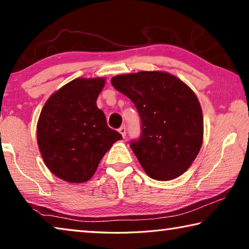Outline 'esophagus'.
<instances>
[{
    "label": "esophagus",
    "mask_w": 249,
    "mask_h": 249,
    "mask_svg": "<svg viewBox=\"0 0 249 249\" xmlns=\"http://www.w3.org/2000/svg\"><path fill=\"white\" fill-rule=\"evenodd\" d=\"M119 132L121 133L122 136L125 137L126 136V128H125V126H121L120 129H119Z\"/></svg>",
    "instance_id": "34e87169"
}]
</instances>
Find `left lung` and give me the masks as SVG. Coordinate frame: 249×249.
<instances>
[{
  "label": "left lung",
  "instance_id": "obj_1",
  "mask_svg": "<svg viewBox=\"0 0 249 249\" xmlns=\"http://www.w3.org/2000/svg\"><path fill=\"white\" fill-rule=\"evenodd\" d=\"M111 82L136 107L142 136L130 147L150 178H178L195 161L203 142L199 100L182 80L166 71L120 74Z\"/></svg>",
  "mask_w": 249,
  "mask_h": 249
}]
</instances>
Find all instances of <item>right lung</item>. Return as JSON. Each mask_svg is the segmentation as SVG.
<instances>
[{
    "instance_id": "add662e5",
    "label": "right lung",
    "mask_w": 249,
    "mask_h": 249,
    "mask_svg": "<svg viewBox=\"0 0 249 249\" xmlns=\"http://www.w3.org/2000/svg\"><path fill=\"white\" fill-rule=\"evenodd\" d=\"M105 78H77L49 96L37 122V144L48 169L69 183L89 181L122 135L96 105Z\"/></svg>"
}]
</instances>
